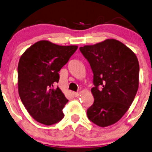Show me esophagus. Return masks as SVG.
Instances as JSON below:
<instances>
[{
	"mask_svg": "<svg viewBox=\"0 0 152 152\" xmlns=\"http://www.w3.org/2000/svg\"><path fill=\"white\" fill-rule=\"evenodd\" d=\"M79 92H72V95L75 96V97H77V96H79Z\"/></svg>",
	"mask_w": 152,
	"mask_h": 152,
	"instance_id": "34e87169",
	"label": "esophagus"
}]
</instances>
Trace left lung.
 I'll return each mask as SVG.
<instances>
[{"label": "left lung", "instance_id": "obj_1", "mask_svg": "<svg viewBox=\"0 0 152 152\" xmlns=\"http://www.w3.org/2000/svg\"><path fill=\"white\" fill-rule=\"evenodd\" d=\"M80 50L93 72L94 102L87 110L88 119L107 126L121 119L134 99L139 84V64L135 54L121 42L106 39Z\"/></svg>", "mask_w": 152, "mask_h": 152}]
</instances>
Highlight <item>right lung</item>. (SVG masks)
<instances>
[{"mask_svg":"<svg viewBox=\"0 0 152 152\" xmlns=\"http://www.w3.org/2000/svg\"><path fill=\"white\" fill-rule=\"evenodd\" d=\"M77 46H60L50 42L34 44L19 61L18 91L30 115L38 122L52 125L64 116L62 109L69 101L58 87V72Z\"/></svg>","mask_w":152,"mask_h":152,"instance_id":"1","label":"right lung"}]
</instances>
